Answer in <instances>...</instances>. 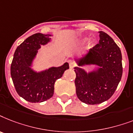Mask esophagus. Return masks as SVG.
Listing matches in <instances>:
<instances>
[{
	"label": "esophagus",
	"instance_id": "34e87169",
	"mask_svg": "<svg viewBox=\"0 0 133 133\" xmlns=\"http://www.w3.org/2000/svg\"><path fill=\"white\" fill-rule=\"evenodd\" d=\"M69 67L71 68V69L74 68L75 66V65H76V64H75V62L72 61V60H69Z\"/></svg>",
	"mask_w": 133,
	"mask_h": 133
}]
</instances>
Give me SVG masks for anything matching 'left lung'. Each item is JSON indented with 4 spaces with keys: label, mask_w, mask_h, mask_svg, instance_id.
Returning <instances> with one entry per match:
<instances>
[{
    "label": "left lung",
    "mask_w": 133,
    "mask_h": 133,
    "mask_svg": "<svg viewBox=\"0 0 133 133\" xmlns=\"http://www.w3.org/2000/svg\"><path fill=\"white\" fill-rule=\"evenodd\" d=\"M99 41L82 57L75 59L74 68L76 94L87 104H99L111 97L121 80L122 57L121 50L110 36L99 31ZM95 65L87 72L81 66Z\"/></svg>",
    "instance_id": "1"
}]
</instances>
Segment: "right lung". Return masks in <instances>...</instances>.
Wrapping results in <instances>:
<instances>
[{"instance_id":"1","label":"right lung","mask_w":133,"mask_h":133,"mask_svg":"<svg viewBox=\"0 0 133 133\" xmlns=\"http://www.w3.org/2000/svg\"><path fill=\"white\" fill-rule=\"evenodd\" d=\"M51 35L38 33L27 38L15 51L11 64V76L16 91L29 102H42L53 96L54 84L69 69L68 62L58 67L36 71L31 68L41 45L51 42Z\"/></svg>"}]
</instances>
